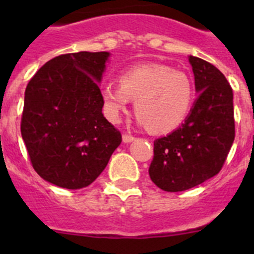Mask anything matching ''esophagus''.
I'll list each match as a JSON object with an SVG mask.
<instances>
[{"mask_svg":"<svg viewBox=\"0 0 254 254\" xmlns=\"http://www.w3.org/2000/svg\"><path fill=\"white\" fill-rule=\"evenodd\" d=\"M123 142H131V141L134 140V136L129 133H123Z\"/></svg>","mask_w":254,"mask_h":254,"instance_id":"1","label":"esophagus"}]
</instances>
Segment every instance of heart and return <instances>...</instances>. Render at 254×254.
Masks as SVG:
<instances>
[{
  "label": "heart",
  "instance_id": "b5f03b06",
  "mask_svg": "<svg viewBox=\"0 0 254 254\" xmlns=\"http://www.w3.org/2000/svg\"><path fill=\"white\" fill-rule=\"evenodd\" d=\"M194 87L187 73L165 64H138L121 75L120 85L105 84L102 100L107 117L120 120L129 100L147 129L167 133L185 122L193 104Z\"/></svg>",
  "mask_w": 254,
  "mask_h": 254
}]
</instances>
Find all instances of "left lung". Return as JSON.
Here are the masks:
<instances>
[{
    "mask_svg": "<svg viewBox=\"0 0 254 254\" xmlns=\"http://www.w3.org/2000/svg\"><path fill=\"white\" fill-rule=\"evenodd\" d=\"M198 94L179 128L154 141L149 174L167 192L201 185L223 169L235 137L233 89L214 64L190 56Z\"/></svg>",
    "mask_w": 254,
    "mask_h": 254,
    "instance_id": "8db88e82",
    "label": "left lung"
}]
</instances>
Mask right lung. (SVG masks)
I'll return each instance as SVG.
<instances>
[{
	"instance_id": "right-lung-1",
	"label": "right lung",
	"mask_w": 254,
	"mask_h": 254,
	"mask_svg": "<svg viewBox=\"0 0 254 254\" xmlns=\"http://www.w3.org/2000/svg\"><path fill=\"white\" fill-rule=\"evenodd\" d=\"M108 52L52 58L25 90L21 136L44 181L67 190L91 185L107 167L122 134L103 116L98 85Z\"/></svg>"
}]
</instances>
